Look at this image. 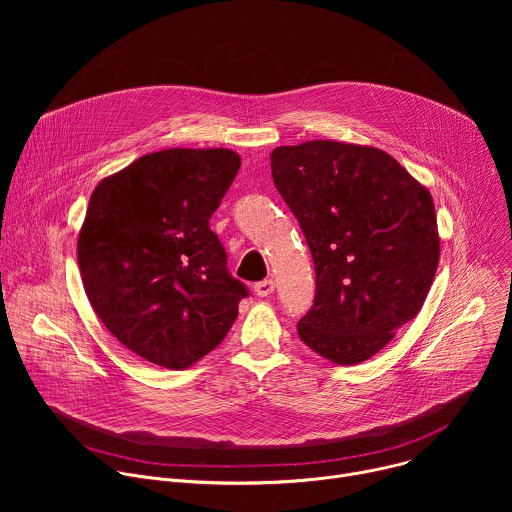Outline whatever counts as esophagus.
I'll return each instance as SVG.
<instances>
[{"label":"esophagus","instance_id":"obj_1","mask_svg":"<svg viewBox=\"0 0 512 512\" xmlns=\"http://www.w3.org/2000/svg\"><path fill=\"white\" fill-rule=\"evenodd\" d=\"M273 291H275V281L273 279H263V281L255 283V294L259 298H267V296L273 294Z\"/></svg>","mask_w":512,"mask_h":512}]
</instances>
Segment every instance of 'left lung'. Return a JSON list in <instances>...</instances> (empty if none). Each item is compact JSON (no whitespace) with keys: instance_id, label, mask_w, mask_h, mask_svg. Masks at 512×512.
I'll return each mask as SVG.
<instances>
[{"instance_id":"8db88e82","label":"left lung","mask_w":512,"mask_h":512,"mask_svg":"<svg viewBox=\"0 0 512 512\" xmlns=\"http://www.w3.org/2000/svg\"><path fill=\"white\" fill-rule=\"evenodd\" d=\"M271 176L316 269L300 338L336 364L369 360L431 287L440 235L429 190L387 152L332 139L279 145Z\"/></svg>"}]
</instances>
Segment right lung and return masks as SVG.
Here are the masks:
<instances>
[{
	"mask_svg": "<svg viewBox=\"0 0 512 512\" xmlns=\"http://www.w3.org/2000/svg\"><path fill=\"white\" fill-rule=\"evenodd\" d=\"M241 168L233 150L145 154L91 194L77 255L87 298L141 358L188 369L223 342L247 287L208 221Z\"/></svg>",
	"mask_w": 512,
	"mask_h": 512,
	"instance_id": "obj_1",
	"label": "right lung"
}]
</instances>
